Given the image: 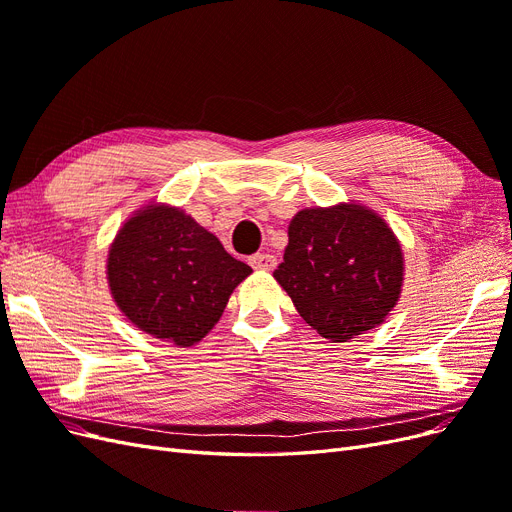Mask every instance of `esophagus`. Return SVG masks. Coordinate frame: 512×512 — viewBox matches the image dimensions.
<instances>
[{
    "label": "esophagus",
    "mask_w": 512,
    "mask_h": 512,
    "mask_svg": "<svg viewBox=\"0 0 512 512\" xmlns=\"http://www.w3.org/2000/svg\"><path fill=\"white\" fill-rule=\"evenodd\" d=\"M250 265H252L256 271H273L275 265H277V260H275V256H271V254H254V256L250 258Z\"/></svg>",
    "instance_id": "34e87169"
}]
</instances>
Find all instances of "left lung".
<instances>
[{
	"instance_id": "left-lung-1",
	"label": "left lung",
	"mask_w": 512,
	"mask_h": 512,
	"mask_svg": "<svg viewBox=\"0 0 512 512\" xmlns=\"http://www.w3.org/2000/svg\"><path fill=\"white\" fill-rule=\"evenodd\" d=\"M299 316L329 342L380 327L404 286V252L382 215L361 203L301 209L273 271Z\"/></svg>"
}]
</instances>
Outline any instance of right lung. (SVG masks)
I'll return each instance as SVG.
<instances>
[{
  "label": "right lung",
  "mask_w": 512,
  "mask_h": 512,
  "mask_svg": "<svg viewBox=\"0 0 512 512\" xmlns=\"http://www.w3.org/2000/svg\"><path fill=\"white\" fill-rule=\"evenodd\" d=\"M252 267L179 207L149 203L121 224L108 247L106 282L138 331L179 348L198 344Z\"/></svg>",
  "instance_id": "add662e5"
}]
</instances>
